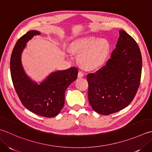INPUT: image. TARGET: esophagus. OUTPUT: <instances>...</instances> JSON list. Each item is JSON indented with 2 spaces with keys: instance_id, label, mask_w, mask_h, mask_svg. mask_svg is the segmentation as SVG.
<instances>
[{
  "instance_id": "esophagus-1",
  "label": "esophagus",
  "mask_w": 152,
  "mask_h": 152,
  "mask_svg": "<svg viewBox=\"0 0 152 152\" xmlns=\"http://www.w3.org/2000/svg\"><path fill=\"white\" fill-rule=\"evenodd\" d=\"M84 76V72H81V71H80V72L78 74V78H82V77Z\"/></svg>"
}]
</instances>
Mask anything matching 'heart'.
<instances>
[{
	"label": "heart",
	"mask_w": 152,
	"mask_h": 152,
	"mask_svg": "<svg viewBox=\"0 0 152 152\" xmlns=\"http://www.w3.org/2000/svg\"><path fill=\"white\" fill-rule=\"evenodd\" d=\"M70 50L80 55V64L87 70H95L104 64L110 49L109 41L95 35H84L70 44Z\"/></svg>",
	"instance_id": "heart-1"
}]
</instances>
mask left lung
I'll list each match as a JSON object with an SVG mask.
<instances>
[{"mask_svg":"<svg viewBox=\"0 0 152 152\" xmlns=\"http://www.w3.org/2000/svg\"><path fill=\"white\" fill-rule=\"evenodd\" d=\"M116 48L105 66L88 74L89 103L97 113L108 115L127 107L135 97L140 82L142 59L135 40L119 31Z\"/></svg>","mask_w":152,"mask_h":152,"instance_id":"obj_1","label":"left lung"}]
</instances>
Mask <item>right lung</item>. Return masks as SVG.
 <instances>
[{"mask_svg":"<svg viewBox=\"0 0 152 152\" xmlns=\"http://www.w3.org/2000/svg\"><path fill=\"white\" fill-rule=\"evenodd\" d=\"M36 30L29 31L21 37L13 49L10 58V73L14 87L25 107L37 115L53 117L61 112L64 105L65 91L78 76V68L50 73L39 84L25 72L21 57L23 49L34 35H40Z\"/></svg>","mask_w":152,"mask_h":152,"instance_id":"right-lung-1","label":"right lung"}]
</instances>
